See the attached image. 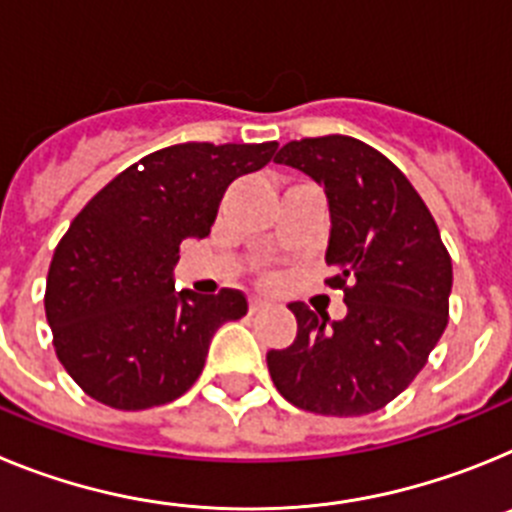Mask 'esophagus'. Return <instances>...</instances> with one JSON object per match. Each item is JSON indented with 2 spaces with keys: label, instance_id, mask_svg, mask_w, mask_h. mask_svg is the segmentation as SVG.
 I'll list each match as a JSON object with an SVG mask.
<instances>
[{
  "label": "esophagus",
  "instance_id": "34e87169",
  "mask_svg": "<svg viewBox=\"0 0 512 512\" xmlns=\"http://www.w3.org/2000/svg\"><path fill=\"white\" fill-rule=\"evenodd\" d=\"M264 307H269V302L261 300V297H251V300H248V310L251 312H259L264 310Z\"/></svg>",
  "mask_w": 512,
  "mask_h": 512
}]
</instances>
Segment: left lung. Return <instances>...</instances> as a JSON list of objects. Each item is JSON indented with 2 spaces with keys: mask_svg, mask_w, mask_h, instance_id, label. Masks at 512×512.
Instances as JSON below:
<instances>
[{
  "mask_svg": "<svg viewBox=\"0 0 512 512\" xmlns=\"http://www.w3.org/2000/svg\"><path fill=\"white\" fill-rule=\"evenodd\" d=\"M328 200L325 261L348 312L330 320L302 302L297 338L266 354L284 400L318 415H366L395 400L425 366L449 320L451 256L408 176L351 135L292 140L274 156Z\"/></svg>",
  "mask_w": 512,
  "mask_h": 512,
  "instance_id": "8db88e82",
  "label": "left lung"
}]
</instances>
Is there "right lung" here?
Wrapping results in <instances>:
<instances>
[{
    "label": "right lung",
    "mask_w": 512,
    "mask_h": 512,
    "mask_svg": "<svg viewBox=\"0 0 512 512\" xmlns=\"http://www.w3.org/2000/svg\"><path fill=\"white\" fill-rule=\"evenodd\" d=\"M277 143H179L117 174L74 217L53 253L45 318L58 361L81 390L146 410L197 382L215 330L248 302L223 289H174L182 241L210 235L225 189L264 169Z\"/></svg>",
    "instance_id": "1"
}]
</instances>
